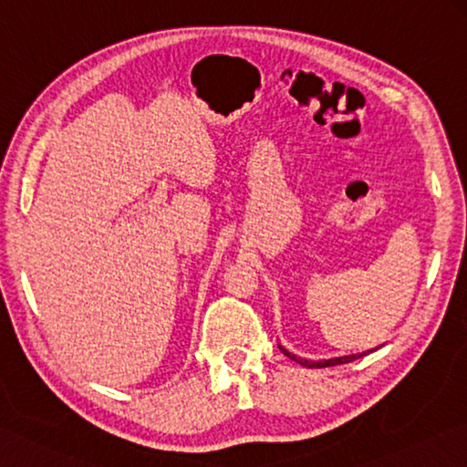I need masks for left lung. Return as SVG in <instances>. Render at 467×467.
I'll return each instance as SVG.
<instances>
[{"label": "left lung", "mask_w": 467, "mask_h": 467, "mask_svg": "<svg viewBox=\"0 0 467 467\" xmlns=\"http://www.w3.org/2000/svg\"><path fill=\"white\" fill-rule=\"evenodd\" d=\"M279 348L283 350V355H287V357L291 358V361H296V363H299V365H304V367H307V369H317V367H332V365L350 363V361H355V358H361V357H365L367 353H371V350H375V348H371V350H367V353H358V355H347V357L328 358V361H307V358H301V357H297V355L289 353L287 348H283V347H279Z\"/></svg>", "instance_id": "1"}]
</instances>
